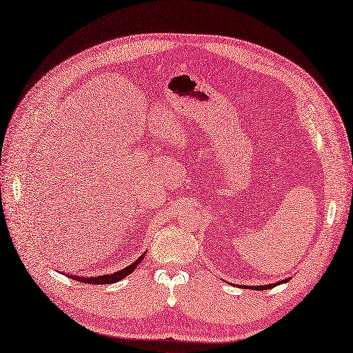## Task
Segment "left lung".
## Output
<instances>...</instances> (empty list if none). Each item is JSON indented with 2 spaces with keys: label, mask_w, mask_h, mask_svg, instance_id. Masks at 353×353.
I'll return each instance as SVG.
<instances>
[{
  "label": "left lung",
  "mask_w": 353,
  "mask_h": 353,
  "mask_svg": "<svg viewBox=\"0 0 353 353\" xmlns=\"http://www.w3.org/2000/svg\"><path fill=\"white\" fill-rule=\"evenodd\" d=\"M287 281V280H285ZM275 284H268V285H258V287H252L253 288V290H266V288H272ZM245 288H248V285H244Z\"/></svg>",
  "instance_id": "left-lung-1"
}]
</instances>
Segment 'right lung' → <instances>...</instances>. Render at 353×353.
Returning <instances> with one entry per match:
<instances>
[{
    "mask_svg": "<svg viewBox=\"0 0 353 353\" xmlns=\"http://www.w3.org/2000/svg\"><path fill=\"white\" fill-rule=\"evenodd\" d=\"M144 258V254L140 256L132 265L126 266V268H123L122 271L119 272H114V274H110V275H101V276H92V279H82V276H78V275H72V280H77V281H82V283H88V284H112V283H116V281H121L122 279H125L126 275H130L135 268L137 265H140L141 261Z\"/></svg>",
    "mask_w": 353,
    "mask_h": 353,
    "instance_id": "add662e5",
    "label": "right lung"
}]
</instances>
